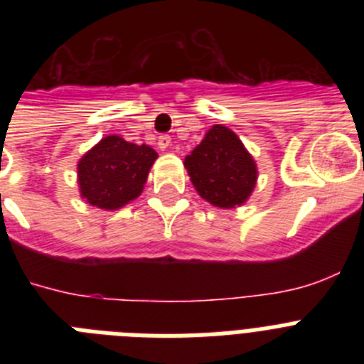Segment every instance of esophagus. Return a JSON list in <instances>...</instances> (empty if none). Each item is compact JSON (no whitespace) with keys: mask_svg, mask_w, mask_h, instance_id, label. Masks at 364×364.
Returning a JSON list of instances; mask_svg holds the SVG:
<instances>
[{"mask_svg":"<svg viewBox=\"0 0 364 364\" xmlns=\"http://www.w3.org/2000/svg\"><path fill=\"white\" fill-rule=\"evenodd\" d=\"M169 146H171V136H167V134H162V136H159V147H160V149L166 151Z\"/></svg>","mask_w":364,"mask_h":364,"instance_id":"34e87169","label":"esophagus"}]
</instances>
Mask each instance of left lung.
I'll use <instances>...</instances> for the list:
<instances>
[{"instance_id": "1", "label": "left lung", "mask_w": 364, "mask_h": 364, "mask_svg": "<svg viewBox=\"0 0 364 364\" xmlns=\"http://www.w3.org/2000/svg\"><path fill=\"white\" fill-rule=\"evenodd\" d=\"M193 186L204 200L231 210L242 205L257 184V164L240 138L213 125L184 160Z\"/></svg>"}]
</instances>
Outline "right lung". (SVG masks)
I'll list each match as a JSON object with an SVG mask.
<instances>
[{
	"instance_id": "1",
	"label": "right lung",
	"mask_w": 364,
	"mask_h": 364,
	"mask_svg": "<svg viewBox=\"0 0 364 364\" xmlns=\"http://www.w3.org/2000/svg\"><path fill=\"white\" fill-rule=\"evenodd\" d=\"M153 147L125 142L118 134L102 138L78 162L80 195L100 210H118L140 197L156 160Z\"/></svg>"
}]
</instances>
